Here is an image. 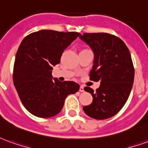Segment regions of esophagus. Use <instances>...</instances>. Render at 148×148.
<instances>
[{
    "mask_svg": "<svg viewBox=\"0 0 148 148\" xmlns=\"http://www.w3.org/2000/svg\"><path fill=\"white\" fill-rule=\"evenodd\" d=\"M79 91H80V92H84V86H81L80 88H79Z\"/></svg>",
    "mask_w": 148,
    "mask_h": 148,
    "instance_id": "34e87169",
    "label": "esophagus"
}]
</instances>
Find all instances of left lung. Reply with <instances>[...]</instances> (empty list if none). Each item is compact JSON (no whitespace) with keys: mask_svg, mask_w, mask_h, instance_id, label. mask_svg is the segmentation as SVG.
<instances>
[{"mask_svg":"<svg viewBox=\"0 0 148 148\" xmlns=\"http://www.w3.org/2000/svg\"><path fill=\"white\" fill-rule=\"evenodd\" d=\"M80 38L94 52L90 79L101 82L95 92L90 87L84 88L91 93L93 101L83 110L93 119H108L120 112L130 95L135 75L130 52L114 35L84 33Z\"/></svg>","mask_w":148,"mask_h":148,"instance_id":"1","label":"left lung"}]
</instances>
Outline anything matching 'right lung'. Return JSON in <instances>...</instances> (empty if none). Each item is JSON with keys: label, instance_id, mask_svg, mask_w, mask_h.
I'll return each mask as SVG.
<instances>
[{"label": "right lung", "instance_id": "1", "mask_svg": "<svg viewBox=\"0 0 148 148\" xmlns=\"http://www.w3.org/2000/svg\"><path fill=\"white\" fill-rule=\"evenodd\" d=\"M78 32L41 30L29 34L21 42L13 67V83L25 109L42 118L57 115L69 94L79 90L74 82L52 79L53 66L60 62L64 50Z\"/></svg>", "mask_w": 148, "mask_h": 148}]
</instances>
